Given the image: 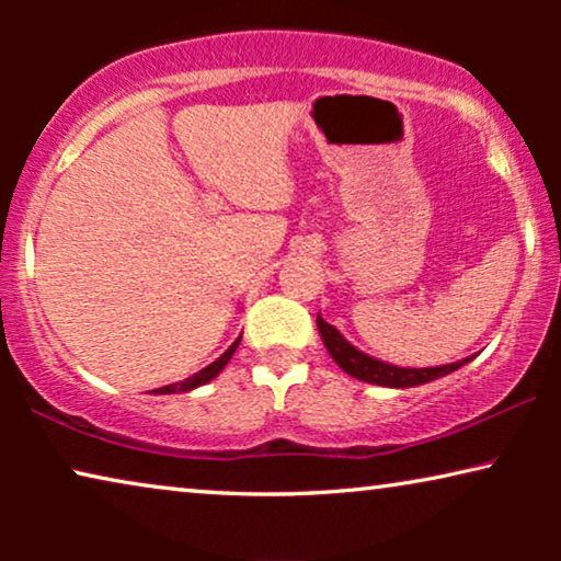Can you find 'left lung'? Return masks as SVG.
<instances>
[{"label":"left lung","instance_id":"left-lung-1","mask_svg":"<svg viewBox=\"0 0 561 561\" xmlns=\"http://www.w3.org/2000/svg\"><path fill=\"white\" fill-rule=\"evenodd\" d=\"M317 327H319L321 342H324L329 355L334 357V363L340 365L344 373L352 375V378L373 382V386H386V388L424 386V382H432L436 378H444V375L459 370V367L472 359V357H465L459 359V363H449L442 367H398V365H388L382 363V359L365 355V352H359L357 347H352V344L340 334V329H334L332 324H327V321L321 319V313L317 317Z\"/></svg>","mask_w":561,"mask_h":561}]
</instances>
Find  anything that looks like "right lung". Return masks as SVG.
<instances>
[{
	"mask_svg": "<svg viewBox=\"0 0 561 561\" xmlns=\"http://www.w3.org/2000/svg\"><path fill=\"white\" fill-rule=\"evenodd\" d=\"M240 340H242V336H237V340H234L232 344H229V350L225 352V355L214 359L211 365H206L204 370H198L196 375H191V378L181 380V382H173V386L158 388V393H188V390H194V388H198V386H204V382L214 380L221 370H225V365L229 363V359H232V355H234V350H237V344H240Z\"/></svg>",
	"mask_w": 561,
	"mask_h": 561,
	"instance_id": "right-lung-1",
	"label": "right lung"
}]
</instances>
